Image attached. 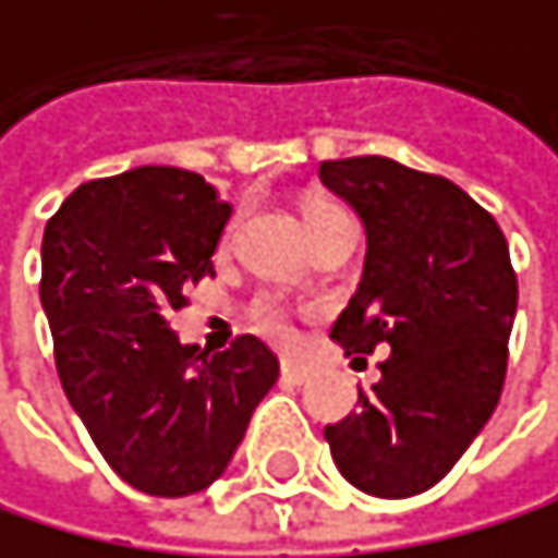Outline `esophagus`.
<instances>
[{"mask_svg":"<svg viewBox=\"0 0 558 558\" xmlns=\"http://www.w3.org/2000/svg\"><path fill=\"white\" fill-rule=\"evenodd\" d=\"M279 372H282V378H286V381H293V385H303V381L310 378V368H303V364L289 361V357H282Z\"/></svg>","mask_w":558,"mask_h":558,"instance_id":"1","label":"esophagus"}]
</instances>
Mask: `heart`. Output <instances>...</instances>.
<instances>
[{
  "label": "heart",
  "mask_w": 558,
  "mask_h": 558,
  "mask_svg": "<svg viewBox=\"0 0 558 558\" xmlns=\"http://www.w3.org/2000/svg\"><path fill=\"white\" fill-rule=\"evenodd\" d=\"M340 214H344V210L333 207V204H306L303 218H306L310 234H316L320 228H327L333 218H340ZM255 324H258L262 333H269L276 340H286L289 337V320H286V313H282V306L276 300H258L255 303Z\"/></svg>",
  "instance_id": "1"
}]
</instances>
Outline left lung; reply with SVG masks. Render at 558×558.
I'll return each instance as SVG.
<instances>
[{"mask_svg":"<svg viewBox=\"0 0 558 558\" xmlns=\"http://www.w3.org/2000/svg\"><path fill=\"white\" fill-rule=\"evenodd\" d=\"M364 225L357 293L330 330L348 354L391 348L381 381L324 429L337 471L375 498H412L450 474L490 420L508 372L518 279L498 221L442 177L388 156L320 162Z\"/></svg>","mask_w":558,"mask_h":558,"instance_id":"1","label":"left lung"}]
</instances>
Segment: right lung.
<instances>
[{
    "mask_svg": "<svg viewBox=\"0 0 558 558\" xmlns=\"http://www.w3.org/2000/svg\"><path fill=\"white\" fill-rule=\"evenodd\" d=\"M228 218L204 177L135 167L81 183L44 231L40 303L63 396L111 471L153 498L218 481L279 378L252 333L207 354L170 327L183 289L214 276Z\"/></svg>",
    "mask_w": 558,
    "mask_h": 558,
    "instance_id": "right-lung-1",
    "label": "right lung"
}]
</instances>
